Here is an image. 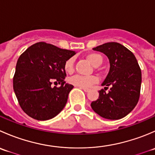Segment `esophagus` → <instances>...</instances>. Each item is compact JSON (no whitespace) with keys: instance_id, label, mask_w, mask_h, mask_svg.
<instances>
[{"instance_id":"34e87169","label":"esophagus","mask_w":155,"mask_h":155,"mask_svg":"<svg viewBox=\"0 0 155 155\" xmlns=\"http://www.w3.org/2000/svg\"><path fill=\"white\" fill-rule=\"evenodd\" d=\"M82 89H83V91L85 92H88L89 91H90V89H89V88H82Z\"/></svg>"}]
</instances>
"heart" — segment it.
I'll use <instances>...</instances> for the list:
<instances>
[{"mask_svg": "<svg viewBox=\"0 0 155 155\" xmlns=\"http://www.w3.org/2000/svg\"><path fill=\"white\" fill-rule=\"evenodd\" d=\"M87 58L94 67H98L102 64L104 59L100 54L92 52L87 55ZM64 70L68 73H72L74 70V59L73 58H70L65 61ZM99 82V79L96 76H83L76 75L69 79V82L74 86L82 87V88H87Z\"/></svg>", "mask_w": 155, "mask_h": 155, "instance_id": "obj_1", "label": "heart"}]
</instances>
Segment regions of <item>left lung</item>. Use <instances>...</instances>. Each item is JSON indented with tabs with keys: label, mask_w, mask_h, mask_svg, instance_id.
Here are the masks:
<instances>
[{
	"label": "left lung",
	"mask_w": 155,
	"mask_h": 155,
	"mask_svg": "<svg viewBox=\"0 0 155 155\" xmlns=\"http://www.w3.org/2000/svg\"><path fill=\"white\" fill-rule=\"evenodd\" d=\"M93 49L107 56L110 69L102 84L106 87L100 91L99 97L91 107L103 118L121 119L134 109L140 99L141 69L132 51L120 43H107ZM108 86L111 87L106 92Z\"/></svg>",
	"instance_id": "8db88e82"
}]
</instances>
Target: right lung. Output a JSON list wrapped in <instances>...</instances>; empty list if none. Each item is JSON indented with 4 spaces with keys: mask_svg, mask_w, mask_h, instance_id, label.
<instances>
[{
    "mask_svg": "<svg viewBox=\"0 0 155 155\" xmlns=\"http://www.w3.org/2000/svg\"><path fill=\"white\" fill-rule=\"evenodd\" d=\"M76 54L45 42L28 47L18 58L13 89L21 109L32 118L46 121L65 107L72 85L64 82V63ZM53 81L60 87H51Z\"/></svg>",
    "mask_w": 155,
    "mask_h": 155,
    "instance_id": "right-lung-1",
    "label": "right lung"
}]
</instances>
